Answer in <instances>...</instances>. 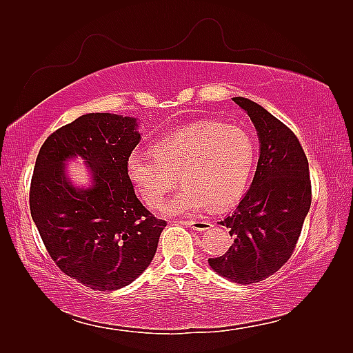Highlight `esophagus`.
Returning a JSON list of instances; mask_svg holds the SVG:
<instances>
[{
	"label": "esophagus",
	"mask_w": 353,
	"mask_h": 353,
	"mask_svg": "<svg viewBox=\"0 0 353 353\" xmlns=\"http://www.w3.org/2000/svg\"><path fill=\"white\" fill-rule=\"evenodd\" d=\"M181 223H183V225H185V227L193 228V230H196V231H206V230H209V228L212 227V223H210L209 221H206V219H197V221H183V222H181Z\"/></svg>",
	"instance_id": "esophagus-1"
}]
</instances>
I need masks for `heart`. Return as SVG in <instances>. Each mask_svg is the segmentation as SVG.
Returning <instances> with one entry per match:
<instances>
[{
    "mask_svg": "<svg viewBox=\"0 0 353 353\" xmlns=\"http://www.w3.org/2000/svg\"><path fill=\"white\" fill-rule=\"evenodd\" d=\"M256 159L252 135L239 126L201 119L184 125L126 159V174L137 194L159 209L176 179L184 188L163 208V215H194L203 209L223 210L248 188Z\"/></svg>",
    "mask_w": 353,
    "mask_h": 353,
    "instance_id": "1",
    "label": "heart"
}]
</instances>
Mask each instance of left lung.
Listing matches in <instances>:
<instances>
[{"instance_id":"8db88e82","label":"left lung","mask_w":353,"mask_h":353,"mask_svg":"<svg viewBox=\"0 0 353 353\" xmlns=\"http://www.w3.org/2000/svg\"><path fill=\"white\" fill-rule=\"evenodd\" d=\"M232 100L252 119L261 152L248 193L232 215L219 222L230 228L234 243L209 265L232 283L252 284L275 274L292 256L312 191L306 154L290 128L258 103Z\"/></svg>"}]
</instances>
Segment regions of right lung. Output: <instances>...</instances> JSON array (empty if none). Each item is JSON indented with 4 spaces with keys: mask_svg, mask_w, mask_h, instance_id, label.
Instances as JSON below:
<instances>
[{
    "mask_svg": "<svg viewBox=\"0 0 353 353\" xmlns=\"http://www.w3.org/2000/svg\"><path fill=\"white\" fill-rule=\"evenodd\" d=\"M135 117L88 113L52 132L32 175L30 215L51 259L94 290L131 284L152 263L166 221L138 200L126 159L141 135ZM79 155L93 184L77 189L64 165Z\"/></svg>",
    "mask_w": 353,
    "mask_h": 353,
    "instance_id": "obj_1",
    "label": "right lung"
}]
</instances>
